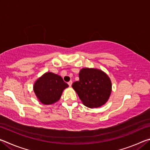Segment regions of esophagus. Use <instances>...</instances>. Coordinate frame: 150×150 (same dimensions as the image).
I'll list each match as a JSON object with an SVG mask.
<instances>
[{
	"label": "esophagus",
	"instance_id": "obj_1",
	"mask_svg": "<svg viewBox=\"0 0 150 150\" xmlns=\"http://www.w3.org/2000/svg\"><path fill=\"white\" fill-rule=\"evenodd\" d=\"M68 85H69V87H71V85H72V81H69V82L67 83Z\"/></svg>",
	"mask_w": 150,
	"mask_h": 150
}]
</instances>
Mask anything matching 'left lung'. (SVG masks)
<instances>
[{"label":"left lung","instance_id":"obj_1","mask_svg":"<svg viewBox=\"0 0 150 150\" xmlns=\"http://www.w3.org/2000/svg\"><path fill=\"white\" fill-rule=\"evenodd\" d=\"M79 80L72 84L83 105L89 108H97L105 104L110 95L112 84L108 75L96 69H82Z\"/></svg>","mask_w":150,"mask_h":150}]
</instances>
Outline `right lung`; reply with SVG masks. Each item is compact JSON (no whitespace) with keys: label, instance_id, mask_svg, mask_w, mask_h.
Instances as JSON below:
<instances>
[{"label":"right lung","instance_id":"obj_1","mask_svg":"<svg viewBox=\"0 0 150 150\" xmlns=\"http://www.w3.org/2000/svg\"><path fill=\"white\" fill-rule=\"evenodd\" d=\"M68 86L62 77L49 72L35 81L34 91L42 103L52 105L59 100L63 91Z\"/></svg>","mask_w":150,"mask_h":150}]
</instances>
